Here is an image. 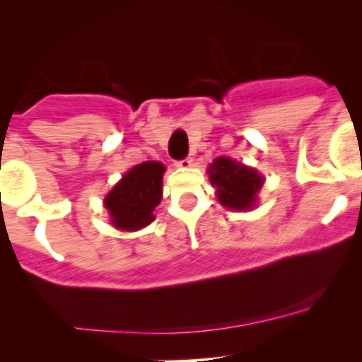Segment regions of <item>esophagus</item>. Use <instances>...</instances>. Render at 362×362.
Masks as SVG:
<instances>
[{
  "instance_id": "obj_1",
  "label": "esophagus",
  "mask_w": 362,
  "mask_h": 362,
  "mask_svg": "<svg viewBox=\"0 0 362 362\" xmlns=\"http://www.w3.org/2000/svg\"><path fill=\"white\" fill-rule=\"evenodd\" d=\"M176 165L180 169H188V168H192V165H193V159H192V157H186V159L176 162Z\"/></svg>"
}]
</instances>
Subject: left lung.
<instances>
[{"label":"left lung","mask_w":362,"mask_h":362,"mask_svg":"<svg viewBox=\"0 0 362 362\" xmlns=\"http://www.w3.org/2000/svg\"><path fill=\"white\" fill-rule=\"evenodd\" d=\"M209 177L226 209L250 210L257 205V194L263 186V176L257 169L229 157H218L209 165Z\"/></svg>","instance_id":"8db88e82"}]
</instances>
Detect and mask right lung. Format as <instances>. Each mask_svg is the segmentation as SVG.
Listing matches in <instances>:
<instances>
[{"label":"right lung","mask_w":362,"mask_h":362,"mask_svg":"<svg viewBox=\"0 0 362 362\" xmlns=\"http://www.w3.org/2000/svg\"><path fill=\"white\" fill-rule=\"evenodd\" d=\"M164 164L141 162L129 169L104 198L111 224L121 230L144 229L153 221V210L162 200Z\"/></svg>","instance_id":"1"}]
</instances>
